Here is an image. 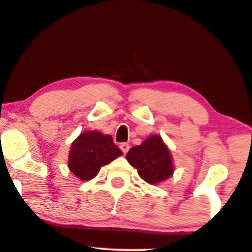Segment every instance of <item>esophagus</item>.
Segmentation results:
<instances>
[{
	"label": "esophagus",
	"instance_id": "1",
	"mask_svg": "<svg viewBox=\"0 0 252 252\" xmlns=\"http://www.w3.org/2000/svg\"><path fill=\"white\" fill-rule=\"evenodd\" d=\"M129 148H130V146H129L128 143H121V145H120V149L122 150V152H123L124 155H126V152L129 151Z\"/></svg>",
	"mask_w": 252,
	"mask_h": 252
}]
</instances>
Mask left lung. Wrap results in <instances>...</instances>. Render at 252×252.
<instances>
[{"mask_svg": "<svg viewBox=\"0 0 252 252\" xmlns=\"http://www.w3.org/2000/svg\"><path fill=\"white\" fill-rule=\"evenodd\" d=\"M126 158L139 177L150 185L161 183L173 174L171 152L158 135H151L141 145L133 146Z\"/></svg>", "mask_w": 252, "mask_h": 252, "instance_id": "obj_1", "label": "left lung"}]
</instances>
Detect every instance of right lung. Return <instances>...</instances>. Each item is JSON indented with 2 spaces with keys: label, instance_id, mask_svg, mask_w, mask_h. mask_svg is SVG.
Returning <instances> with one entry per match:
<instances>
[{
  "label": "right lung",
  "instance_id": "1",
  "mask_svg": "<svg viewBox=\"0 0 252 252\" xmlns=\"http://www.w3.org/2000/svg\"><path fill=\"white\" fill-rule=\"evenodd\" d=\"M123 152L114 143L113 137L102 132L86 131L72 143L68 155V168L80 180L96 177L100 168L108 165Z\"/></svg>",
  "mask_w": 252,
  "mask_h": 252
}]
</instances>
